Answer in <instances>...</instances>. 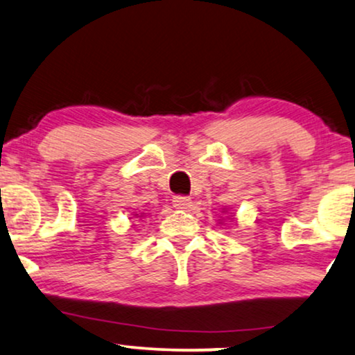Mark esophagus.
Returning <instances> with one entry per match:
<instances>
[{"instance_id":"34e87169","label":"esophagus","mask_w":355,"mask_h":355,"mask_svg":"<svg viewBox=\"0 0 355 355\" xmlns=\"http://www.w3.org/2000/svg\"><path fill=\"white\" fill-rule=\"evenodd\" d=\"M191 206V200L188 196H175L173 198V207L177 209H188Z\"/></svg>"}]
</instances>
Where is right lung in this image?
Returning <instances> with one entry per match:
<instances>
[{
    "instance_id": "right-lung-1",
    "label": "right lung",
    "mask_w": 355,
    "mask_h": 355,
    "mask_svg": "<svg viewBox=\"0 0 355 355\" xmlns=\"http://www.w3.org/2000/svg\"><path fill=\"white\" fill-rule=\"evenodd\" d=\"M135 216H138V214H135Z\"/></svg>"
}]
</instances>
